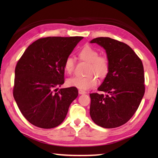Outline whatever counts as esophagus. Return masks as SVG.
<instances>
[{
	"label": "esophagus",
	"mask_w": 158,
	"mask_h": 158,
	"mask_svg": "<svg viewBox=\"0 0 158 158\" xmlns=\"http://www.w3.org/2000/svg\"><path fill=\"white\" fill-rule=\"evenodd\" d=\"M79 94H86V92L84 91V90L79 89Z\"/></svg>",
	"instance_id": "1"
}]
</instances>
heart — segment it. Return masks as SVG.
Returning a JSON list of instances; mask_svg holds the SVG:
<instances>
[{
    "instance_id": "1",
    "label": "heart",
    "mask_w": 158,
    "mask_h": 158,
    "mask_svg": "<svg viewBox=\"0 0 158 158\" xmlns=\"http://www.w3.org/2000/svg\"><path fill=\"white\" fill-rule=\"evenodd\" d=\"M79 58L89 63L87 70L88 76L74 77L67 81L69 86L75 87L79 89L88 90L95 87L98 83V76L100 79H105L110 71V62L105 56H99V52L91 46L86 45L78 52ZM75 67V60L72 57H67L64 62V69L68 74H71Z\"/></svg>"
}]
</instances>
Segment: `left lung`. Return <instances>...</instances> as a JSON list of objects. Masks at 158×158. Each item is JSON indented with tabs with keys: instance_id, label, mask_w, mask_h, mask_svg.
I'll list each match as a JSON object with an SVG mask.
<instances>
[{
	"instance_id": "left-lung-1",
	"label": "left lung",
	"mask_w": 158,
	"mask_h": 158,
	"mask_svg": "<svg viewBox=\"0 0 158 158\" xmlns=\"http://www.w3.org/2000/svg\"><path fill=\"white\" fill-rule=\"evenodd\" d=\"M106 50L110 71L98 90L106 94H90L89 114L97 125L114 128L128 122L138 109L145 94L143 62L126 43L109 37L90 41Z\"/></svg>"
}]
</instances>
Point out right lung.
<instances>
[{"label": "right lung", "mask_w": 158, "mask_h": 158, "mask_svg": "<svg viewBox=\"0 0 158 158\" xmlns=\"http://www.w3.org/2000/svg\"><path fill=\"white\" fill-rule=\"evenodd\" d=\"M83 36H49L33 42L15 69L13 94L28 122L41 128H53L65 119L78 96L75 87L56 88L64 83V62Z\"/></svg>", "instance_id": "add662e5"}]
</instances>
